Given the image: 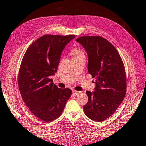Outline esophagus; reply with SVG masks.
<instances>
[{
    "instance_id": "34e87169",
    "label": "esophagus",
    "mask_w": 146,
    "mask_h": 146,
    "mask_svg": "<svg viewBox=\"0 0 146 146\" xmlns=\"http://www.w3.org/2000/svg\"><path fill=\"white\" fill-rule=\"evenodd\" d=\"M72 92H73V94H74V95H78V94L81 93V92H79V91H76L75 90H73Z\"/></svg>"
}]
</instances>
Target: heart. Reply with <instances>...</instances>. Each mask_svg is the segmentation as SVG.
<instances>
[{
  "label": "heart",
  "instance_id": "b5f03b06",
  "mask_svg": "<svg viewBox=\"0 0 146 146\" xmlns=\"http://www.w3.org/2000/svg\"><path fill=\"white\" fill-rule=\"evenodd\" d=\"M71 54L73 56V58H79V57H82V56H85V54H84V52L82 51V50L78 47H75V48H72L71 50Z\"/></svg>",
  "mask_w": 146,
  "mask_h": 146
}]
</instances>
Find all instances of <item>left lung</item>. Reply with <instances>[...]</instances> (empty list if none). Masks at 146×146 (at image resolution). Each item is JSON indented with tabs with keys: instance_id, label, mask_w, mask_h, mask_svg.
<instances>
[{
	"instance_id": "left-lung-1",
	"label": "left lung",
	"mask_w": 146,
	"mask_h": 146,
	"mask_svg": "<svg viewBox=\"0 0 146 146\" xmlns=\"http://www.w3.org/2000/svg\"><path fill=\"white\" fill-rule=\"evenodd\" d=\"M88 56V72L95 78L94 92L87 91L88 102L85 114L96 121L109 118L123 101L127 82L125 67L115 47L99 36H84L76 39Z\"/></svg>"
}]
</instances>
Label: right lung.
Here are the masks:
<instances>
[{"label":"right lung","mask_w":146,"mask_h":146,"mask_svg":"<svg viewBox=\"0 0 146 146\" xmlns=\"http://www.w3.org/2000/svg\"><path fill=\"white\" fill-rule=\"evenodd\" d=\"M75 35H45L31 44L20 66L18 85L25 103L34 115L49 122L61 115L72 91L52 83L62 50Z\"/></svg>","instance_id":"obj_1"}]
</instances>
